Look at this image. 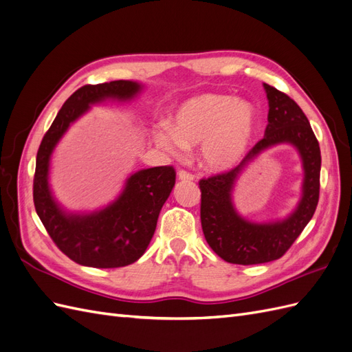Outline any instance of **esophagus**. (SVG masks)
<instances>
[{"label": "esophagus", "instance_id": "1", "mask_svg": "<svg viewBox=\"0 0 352 352\" xmlns=\"http://www.w3.org/2000/svg\"><path fill=\"white\" fill-rule=\"evenodd\" d=\"M177 179L179 180H194V175L186 172V170H179V172H177Z\"/></svg>", "mask_w": 352, "mask_h": 352}]
</instances>
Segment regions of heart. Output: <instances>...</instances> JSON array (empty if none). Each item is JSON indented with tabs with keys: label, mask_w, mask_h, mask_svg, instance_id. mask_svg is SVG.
Segmentation results:
<instances>
[{
	"label": "heart",
	"mask_w": 352,
	"mask_h": 352,
	"mask_svg": "<svg viewBox=\"0 0 352 352\" xmlns=\"http://www.w3.org/2000/svg\"><path fill=\"white\" fill-rule=\"evenodd\" d=\"M257 127L252 104L225 94H198L180 102L172 124L163 122L154 132L155 142L179 157L188 145L201 144V160L211 170L236 166L247 153Z\"/></svg>",
	"instance_id": "heart-1"
}]
</instances>
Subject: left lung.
Wrapping results in <instances>:
<instances>
[{"label":"left lung","mask_w":352,"mask_h":352,"mask_svg":"<svg viewBox=\"0 0 352 352\" xmlns=\"http://www.w3.org/2000/svg\"><path fill=\"white\" fill-rule=\"evenodd\" d=\"M269 100L264 138L226 173L199 180L201 226L206 241L220 258L232 264H261L280 258L311 220L320 192L322 155L310 122L292 98L263 85ZM291 143L303 160V195L294 213L283 221L252 223L239 216L231 201L232 186L241 170L264 149Z\"/></svg>","instance_id":"obj_1"}]
</instances>
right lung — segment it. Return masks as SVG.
Segmentation results:
<instances>
[{
  "label": "right lung",
  "mask_w": 352,
  "mask_h": 352,
  "mask_svg": "<svg viewBox=\"0 0 352 352\" xmlns=\"http://www.w3.org/2000/svg\"><path fill=\"white\" fill-rule=\"evenodd\" d=\"M142 91L133 80L85 85L73 92L42 138L34 177L35 210L48 235L74 263L97 269L124 267L142 257L155 232L160 210L176 182L172 166L144 168L126 179L123 192L102 210L76 214L60 207L48 184L52 151L69 126L92 104L131 101Z\"/></svg>",
  "instance_id": "1"
}]
</instances>
